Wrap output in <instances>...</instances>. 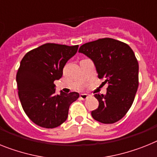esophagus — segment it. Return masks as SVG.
Instances as JSON below:
<instances>
[{"instance_id":"obj_1","label":"esophagus","mask_w":157,"mask_h":157,"mask_svg":"<svg viewBox=\"0 0 157 157\" xmlns=\"http://www.w3.org/2000/svg\"><path fill=\"white\" fill-rule=\"evenodd\" d=\"M80 98L81 99V100H83V101H85V100H87V99L89 98V95L88 94H80Z\"/></svg>"}]
</instances>
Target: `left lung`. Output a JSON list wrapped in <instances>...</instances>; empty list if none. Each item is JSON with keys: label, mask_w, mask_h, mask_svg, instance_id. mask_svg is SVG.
<instances>
[{"label": "left lung", "mask_w": 157, "mask_h": 157, "mask_svg": "<svg viewBox=\"0 0 157 157\" xmlns=\"http://www.w3.org/2000/svg\"><path fill=\"white\" fill-rule=\"evenodd\" d=\"M79 52L94 62L98 77L108 84L106 94H95L98 109L92 117L103 124L122 119L133 103L139 85V64L129 45L113 38H101L82 44Z\"/></svg>", "instance_id": "8db88e82"}]
</instances>
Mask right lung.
<instances>
[{"mask_svg": "<svg viewBox=\"0 0 157 157\" xmlns=\"http://www.w3.org/2000/svg\"><path fill=\"white\" fill-rule=\"evenodd\" d=\"M78 45L47 43L24 56L17 73L18 96L22 108L34 124L54 128L66 121L69 106L79 98L72 92L55 93L54 81L63 75V68L77 52Z\"/></svg>", "mask_w": 157, "mask_h": 157, "instance_id": "right-lung-1", "label": "right lung"}]
</instances>
